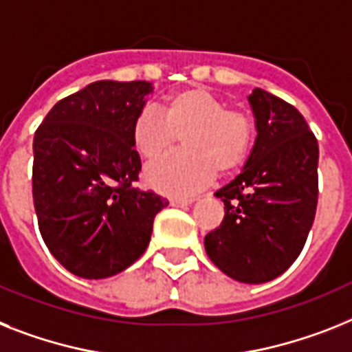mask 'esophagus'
Segmentation results:
<instances>
[{
	"instance_id": "esophagus-1",
	"label": "esophagus",
	"mask_w": 352,
	"mask_h": 352,
	"mask_svg": "<svg viewBox=\"0 0 352 352\" xmlns=\"http://www.w3.org/2000/svg\"><path fill=\"white\" fill-rule=\"evenodd\" d=\"M190 203H194V197H173L170 199L173 207H187Z\"/></svg>"
}]
</instances>
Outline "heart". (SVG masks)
Returning <instances> with one entry per match:
<instances>
[{
  "label": "heart",
  "instance_id": "1",
  "mask_svg": "<svg viewBox=\"0 0 352 352\" xmlns=\"http://www.w3.org/2000/svg\"><path fill=\"white\" fill-rule=\"evenodd\" d=\"M183 136L185 149L156 160L145 182L162 192L187 196L201 190L216 170L230 173L246 160L254 140V122L241 109L207 89L190 88L165 98L164 115L145 106L133 124V144L144 158H158Z\"/></svg>",
  "mask_w": 352,
  "mask_h": 352
}]
</instances>
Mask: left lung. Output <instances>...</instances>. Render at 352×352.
<instances>
[{
    "label": "left lung",
    "mask_w": 352,
    "mask_h": 352,
    "mask_svg": "<svg viewBox=\"0 0 352 352\" xmlns=\"http://www.w3.org/2000/svg\"><path fill=\"white\" fill-rule=\"evenodd\" d=\"M255 144L245 167L216 196L225 217L205 235L210 261L228 277L263 284L300 255L318 201V144L297 107L255 88L248 97Z\"/></svg>",
    "instance_id": "left-lung-1"
}]
</instances>
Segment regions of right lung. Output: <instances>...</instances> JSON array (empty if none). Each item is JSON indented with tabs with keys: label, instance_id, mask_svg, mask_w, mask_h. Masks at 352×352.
Instances as JSON below:
<instances>
[{
	"label": "right lung",
	"instance_id": "add662e5",
	"mask_svg": "<svg viewBox=\"0 0 352 352\" xmlns=\"http://www.w3.org/2000/svg\"><path fill=\"white\" fill-rule=\"evenodd\" d=\"M153 84L97 80L55 104L34 136L32 194L46 246L68 272L106 278L145 252L169 205L133 187L142 169L133 124Z\"/></svg>",
	"mask_w": 352,
	"mask_h": 352
}]
</instances>
